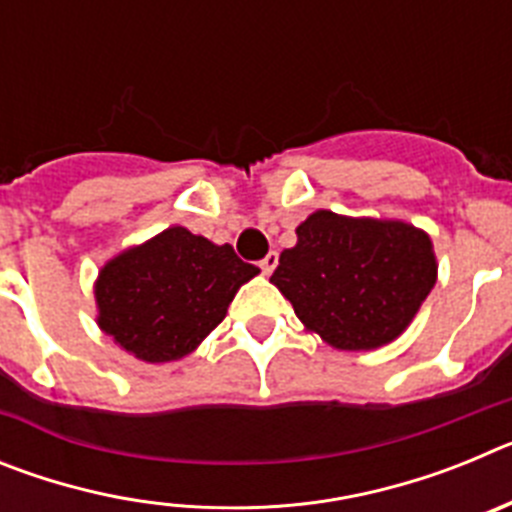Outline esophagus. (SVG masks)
I'll use <instances>...</instances> for the list:
<instances>
[{
    "mask_svg": "<svg viewBox=\"0 0 512 512\" xmlns=\"http://www.w3.org/2000/svg\"><path fill=\"white\" fill-rule=\"evenodd\" d=\"M277 264H279V256H277V253H274V251H271V253H266L264 259H261L259 266H261V271H264L266 277H269L271 271L277 269Z\"/></svg>",
    "mask_w": 512,
    "mask_h": 512,
    "instance_id": "34e87169",
    "label": "esophagus"
}]
</instances>
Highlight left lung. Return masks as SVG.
Segmentation results:
<instances>
[{
  "label": "left lung",
  "mask_w": 512,
  "mask_h": 512,
  "mask_svg": "<svg viewBox=\"0 0 512 512\" xmlns=\"http://www.w3.org/2000/svg\"><path fill=\"white\" fill-rule=\"evenodd\" d=\"M436 274L431 238L415 225L318 210L297 225L271 282L328 346L369 351L413 323Z\"/></svg>",
  "instance_id": "obj_1"
}]
</instances>
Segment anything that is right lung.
Masks as SVG:
<instances>
[{
	"label": "right lung",
	"instance_id": "add662e5",
	"mask_svg": "<svg viewBox=\"0 0 512 512\" xmlns=\"http://www.w3.org/2000/svg\"><path fill=\"white\" fill-rule=\"evenodd\" d=\"M259 266L182 225L110 259L94 284L99 328L148 364L192 354Z\"/></svg>",
	"mask_w": 512,
	"mask_h": 512
}]
</instances>
